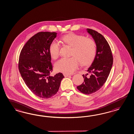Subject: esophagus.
Listing matches in <instances>:
<instances>
[{
  "mask_svg": "<svg viewBox=\"0 0 134 134\" xmlns=\"http://www.w3.org/2000/svg\"><path fill=\"white\" fill-rule=\"evenodd\" d=\"M64 76L65 77H70L71 75H69V74H64Z\"/></svg>",
  "mask_w": 134,
  "mask_h": 134,
  "instance_id": "34e87169",
  "label": "esophagus"
}]
</instances>
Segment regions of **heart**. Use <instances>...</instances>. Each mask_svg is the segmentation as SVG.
Segmentation results:
<instances>
[{
	"mask_svg": "<svg viewBox=\"0 0 134 134\" xmlns=\"http://www.w3.org/2000/svg\"><path fill=\"white\" fill-rule=\"evenodd\" d=\"M61 40L72 48L70 58H62L55 64L57 71L71 74L77 69L80 61L83 66L90 64L94 59L96 52V44L93 40L85 36L71 33L61 37ZM60 45L57 41H53L49 47V52L53 59L59 55Z\"/></svg>",
	"mask_w": 134,
	"mask_h": 134,
	"instance_id": "obj_1",
	"label": "heart"
}]
</instances>
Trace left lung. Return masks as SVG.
<instances>
[{
  "label": "left lung",
  "mask_w": 134,
  "mask_h": 134,
  "mask_svg": "<svg viewBox=\"0 0 134 134\" xmlns=\"http://www.w3.org/2000/svg\"><path fill=\"white\" fill-rule=\"evenodd\" d=\"M86 31L95 41L96 52L93 62L86 70L88 73L82 75L84 82L77 86V88L83 93L90 94L101 88L105 83L113 66V57L104 37L91 29H87Z\"/></svg>",
  "instance_id": "1"
}]
</instances>
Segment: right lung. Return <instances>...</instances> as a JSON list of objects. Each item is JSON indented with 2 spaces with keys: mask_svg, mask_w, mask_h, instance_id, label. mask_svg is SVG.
<instances>
[{
  "mask_svg": "<svg viewBox=\"0 0 134 134\" xmlns=\"http://www.w3.org/2000/svg\"><path fill=\"white\" fill-rule=\"evenodd\" d=\"M57 35L56 32L37 33L24 45L19 57V69L25 85L42 98L52 97L57 93L64 77L61 73L49 76L53 66L49 47Z\"/></svg>",
  "mask_w": 134,
  "mask_h": 134,
  "instance_id": "obj_1",
  "label": "right lung"
}]
</instances>
